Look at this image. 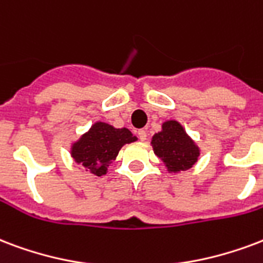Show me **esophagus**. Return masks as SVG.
<instances>
[{"instance_id": "obj_1", "label": "esophagus", "mask_w": 263, "mask_h": 263, "mask_svg": "<svg viewBox=\"0 0 263 263\" xmlns=\"http://www.w3.org/2000/svg\"><path fill=\"white\" fill-rule=\"evenodd\" d=\"M137 136H139V139L141 140V141H145V140H147V132H145V130H139V132H137Z\"/></svg>"}]
</instances>
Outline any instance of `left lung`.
I'll return each mask as SVG.
<instances>
[{
  "label": "left lung",
  "mask_w": 263,
  "mask_h": 263,
  "mask_svg": "<svg viewBox=\"0 0 263 263\" xmlns=\"http://www.w3.org/2000/svg\"><path fill=\"white\" fill-rule=\"evenodd\" d=\"M151 144L155 155L165 162L169 172L187 171L198 159V147L176 120L162 124V130L154 136Z\"/></svg>",
  "instance_id": "1"
}]
</instances>
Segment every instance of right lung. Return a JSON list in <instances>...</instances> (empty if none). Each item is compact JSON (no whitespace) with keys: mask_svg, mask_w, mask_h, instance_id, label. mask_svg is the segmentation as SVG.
I'll use <instances>...</instances> for the list:
<instances>
[{"mask_svg":"<svg viewBox=\"0 0 263 263\" xmlns=\"http://www.w3.org/2000/svg\"><path fill=\"white\" fill-rule=\"evenodd\" d=\"M137 137L129 129H115L104 122H97L79 141L72 145V157L74 161L86 167L96 176L106 173V167L114 161L124 144L136 141Z\"/></svg>","mask_w":263,"mask_h":263,"instance_id":"obj_1","label":"right lung"}]
</instances>
